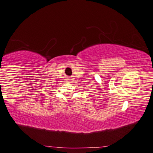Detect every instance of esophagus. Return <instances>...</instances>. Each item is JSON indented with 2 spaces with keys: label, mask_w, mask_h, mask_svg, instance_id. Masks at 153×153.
<instances>
[{
  "label": "esophagus",
  "mask_w": 153,
  "mask_h": 153,
  "mask_svg": "<svg viewBox=\"0 0 153 153\" xmlns=\"http://www.w3.org/2000/svg\"><path fill=\"white\" fill-rule=\"evenodd\" d=\"M68 80H69V79H68Z\"/></svg>",
  "instance_id": "esophagus-1"
}]
</instances>
